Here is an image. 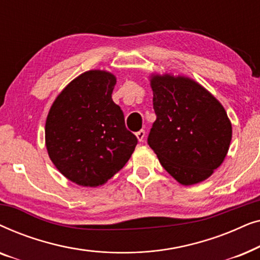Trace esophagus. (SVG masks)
I'll return each mask as SVG.
<instances>
[{
	"label": "esophagus",
	"mask_w": 260,
	"mask_h": 260,
	"mask_svg": "<svg viewBox=\"0 0 260 260\" xmlns=\"http://www.w3.org/2000/svg\"><path fill=\"white\" fill-rule=\"evenodd\" d=\"M136 137H137V140L140 141V142H143L144 137H145V131H144V130L137 131V133H136Z\"/></svg>",
	"instance_id": "1"
}]
</instances>
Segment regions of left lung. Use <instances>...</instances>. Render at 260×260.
I'll return each mask as SVG.
<instances>
[{"label": "left lung", "mask_w": 260, "mask_h": 260, "mask_svg": "<svg viewBox=\"0 0 260 260\" xmlns=\"http://www.w3.org/2000/svg\"><path fill=\"white\" fill-rule=\"evenodd\" d=\"M150 85L156 120L149 147L181 184L208 179L223 162L232 140L223 106L190 78L152 74Z\"/></svg>", "instance_id": "left-lung-1"}]
</instances>
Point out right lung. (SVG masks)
I'll use <instances>...</instances> for the list:
<instances>
[{
    "mask_svg": "<svg viewBox=\"0 0 260 260\" xmlns=\"http://www.w3.org/2000/svg\"><path fill=\"white\" fill-rule=\"evenodd\" d=\"M115 85L112 73L87 71L60 92L46 119L49 158L79 186L104 184L125 166L137 144L112 101Z\"/></svg>",
    "mask_w": 260,
    "mask_h": 260,
    "instance_id": "add662e5",
    "label": "right lung"
}]
</instances>
